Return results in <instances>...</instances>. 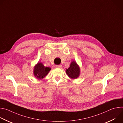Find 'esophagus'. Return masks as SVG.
I'll return each mask as SVG.
<instances>
[{
    "instance_id": "obj_1",
    "label": "esophagus",
    "mask_w": 123,
    "mask_h": 123,
    "mask_svg": "<svg viewBox=\"0 0 123 123\" xmlns=\"http://www.w3.org/2000/svg\"><path fill=\"white\" fill-rule=\"evenodd\" d=\"M55 67L56 68H62V65H56L55 66Z\"/></svg>"
}]
</instances>
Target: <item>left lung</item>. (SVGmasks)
Masks as SVG:
<instances>
[{
	"label": "left lung",
	"mask_w": 123,
	"mask_h": 123,
	"mask_svg": "<svg viewBox=\"0 0 123 123\" xmlns=\"http://www.w3.org/2000/svg\"><path fill=\"white\" fill-rule=\"evenodd\" d=\"M66 71L67 75L72 79L77 78L80 74V68L75 61H73L71 63L70 67Z\"/></svg>",
	"instance_id": "obj_1"
}]
</instances>
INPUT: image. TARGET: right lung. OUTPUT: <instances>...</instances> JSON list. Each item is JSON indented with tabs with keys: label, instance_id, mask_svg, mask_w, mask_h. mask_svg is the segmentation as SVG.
Segmentation results:
<instances>
[{
	"label": "right lung",
	"instance_id": "obj_1",
	"mask_svg": "<svg viewBox=\"0 0 123 123\" xmlns=\"http://www.w3.org/2000/svg\"><path fill=\"white\" fill-rule=\"evenodd\" d=\"M50 69L51 68L49 67H45L42 63H38L34 67V75L38 79H41L47 75Z\"/></svg>",
	"mask_w": 123,
	"mask_h": 123
}]
</instances>
